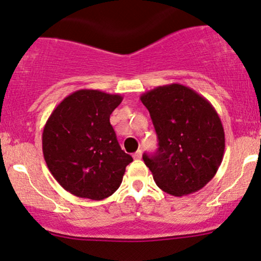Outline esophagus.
Returning <instances> with one entry per match:
<instances>
[{"mask_svg": "<svg viewBox=\"0 0 261 261\" xmlns=\"http://www.w3.org/2000/svg\"><path fill=\"white\" fill-rule=\"evenodd\" d=\"M133 157L135 158V160H140V158L142 157V151H141V149H139V151H136L133 154Z\"/></svg>", "mask_w": 261, "mask_h": 261, "instance_id": "esophagus-1", "label": "esophagus"}]
</instances>
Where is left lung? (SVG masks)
<instances>
[{"mask_svg":"<svg viewBox=\"0 0 261 261\" xmlns=\"http://www.w3.org/2000/svg\"><path fill=\"white\" fill-rule=\"evenodd\" d=\"M158 137L154 154L143 153L158 188L173 196L205 187L223 160L224 131L212 104L187 86H160L140 97Z\"/></svg>","mask_w":261,"mask_h":261,"instance_id":"left-lung-1","label":"left lung"}]
</instances>
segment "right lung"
<instances>
[{
  "instance_id": "1",
  "label": "right lung",
  "mask_w": 261,
  "mask_h": 261,
  "mask_svg": "<svg viewBox=\"0 0 261 261\" xmlns=\"http://www.w3.org/2000/svg\"><path fill=\"white\" fill-rule=\"evenodd\" d=\"M120 94L80 89L54 109L43 131V154L54 178L74 196L103 200L122 181L133 157L122 151L110 114Z\"/></svg>"
}]
</instances>
